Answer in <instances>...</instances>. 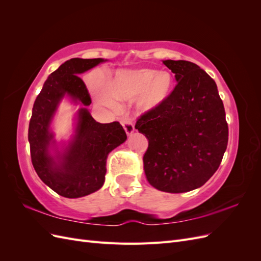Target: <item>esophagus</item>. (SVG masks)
Here are the masks:
<instances>
[{"label": "esophagus", "instance_id": "34e87169", "mask_svg": "<svg viewBox=\"0 0 261 261\" xmlns=\"http://www.w3.org/2000/svg\"><path fill=\"white\" fill-rule=\"evenodd\" d=\"M122 124H123V127H124V129H125V132H126V134H127V135H130V134L135 132V127H134V124L130 121L126 120Z\"/></svg>", "mask_w": 261, "mask_h": 261}]
</instances>
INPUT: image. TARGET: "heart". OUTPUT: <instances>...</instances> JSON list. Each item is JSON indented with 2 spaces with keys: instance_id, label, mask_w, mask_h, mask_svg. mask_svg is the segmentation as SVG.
<instances>
[{
  "instance_id": "1",
  "label": "heart",
  "mask_w": 261,
  "mask_h": 261,
  "mask_svg": "<svg viewBox=\"0 0 261 261\" xmlns=\"http://www.w3.org/2000/svg\"><path fill=\"white\" fill-rule=\"evenodd\" d=\"M174 77L169 72H158L151 68L121 70L108 87L99 85L93 89L94 97L102 105L115 108L116 100L138 99V107L149 111L161 107L174 91Z\"/></svg>"
}]
</instances>
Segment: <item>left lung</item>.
Wrapping results in <instances>:
<instances>
[{"mask_svg": "<svg viewBox=\"0 0 261 261\" xmlns=\"http://www.w3.org/2000/svg\"><path fill=\"white\" fill-rule=\"evenodd\" d=\"M177 82L170 99L135 125L148 139L144 170L161 192L185 193L216 173L228 140L223 102L216 82L195 63L163 61Z\"/></svg>", "mask_w": 261, "mask_h": 261, "instance_id": "8db88e82", "label": "left lung"}]
</instances>
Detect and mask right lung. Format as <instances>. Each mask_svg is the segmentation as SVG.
Returning <instances> with one entry per match:
<instances>
[{
    "label": "right lung",
    "mask_w": 261,
    "mask_h": 261,
    "mask_svg": "<svg viewBox=\"0 0 261 261\" xmlns=\"http://www.w3.org/2000/svg\"><path fill=\"white\" fill-rule=\"evenodd\" d=\"M105 62L103 59H70L53 72L34 103L28 140L31 162L38 176L57 194L80 198L94 193L105 183L107 158L127 138L118 122L101 124L93 120L88 89L78 76ZM68 95L85 107L79 110L75 135L64 153H49L53 134L49 124L60 100Z\"/></svg>",
    "instance_id": "right-lung-1"
}]
</instances>
